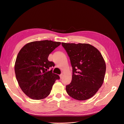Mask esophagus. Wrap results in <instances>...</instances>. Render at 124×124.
<instances>
[{
    "instance_id": "1",
    "label": "esophagus",
    "mask_w": 124,
    "mask_h": 124,
    "mask_svg": "<svg viewBox=\"0 0 124 124\" xmlns=\"http://www.w3.org/2000/svg\"><path fill=\"white\" fill-rule=\"evenodd\" d=\"M63 74H61L60 75V78H63Z\"/></svg>"
}]
</instances>
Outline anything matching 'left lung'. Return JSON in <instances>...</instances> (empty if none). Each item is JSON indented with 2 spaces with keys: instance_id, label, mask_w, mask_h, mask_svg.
<instances>
[{
  "instance_id": "left-lung-1",
  "label": "left lung",
  "mask_w": 124,
  "mask_h": 124,
  "mask_svg": "<svg viewBox=\"0 0 124 124\" xmlns=\"http://www.w3.org/2000/svg\"><path fill=\"white\" fill-rule=\"evenodd\" d=\"M72 67V81L66 86L70 96L78 101L89 99L102 85L106 64L96 47L87 43H62Z\"/></svg>"
}]
</instances>
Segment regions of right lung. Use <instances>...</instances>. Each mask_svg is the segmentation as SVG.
<instances>
[{
    "instance_id": "1",
    "label": "right lung",
    "mask_w": 124,
    "mask_h": 124,
    "mask_svg": "<svg viewBox=\"0 0 124 124\" xmlns=\"http://www.w3.org/2000/svg\"><path fill=\"white\" fill-rule=\"evenodd\" d=\"M60 44L51 40L33 41L26 44L18 53L15 65L16 77L22 91L31 99L46 97L55 80L60 79L52 69L49 71L55 64L47 58Z\"/></svg>"
}]
</instances>
